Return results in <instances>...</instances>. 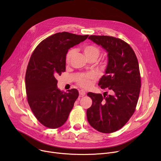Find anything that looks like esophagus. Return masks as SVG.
<instances>
[{"instance_id": "1", "label": "esophagus", "mask_w": 161, "mask_h": 161, "mask_svg": "<svg viewBox=\"0 0 161 161\" xmlns=\"http://www.w3.org/2000/svg\"><path fill=\"white\" fill-rule=\"evenodd\" d=\"M79 94H80V97H83L85 95V92L83 90H79Z\"/></svg>"}]
</instances>
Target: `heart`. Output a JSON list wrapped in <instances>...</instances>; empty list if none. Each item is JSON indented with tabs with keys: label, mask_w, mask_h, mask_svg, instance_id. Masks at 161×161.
<instances>
[{
	"label": "heart",
	"mask_w": 161,
	"mask_h": 161,
	"mask_svg": "<svg viewBox=\"0 0 161 161\" xmlns=\"http://www.w3.org/2000/svg\"><path fill=\"white\" fill-rule=\"evenodd\" d=\"M83 52L85 53V57L87 59L88 58H94L96 60L98 58L99 55V50L94 47V46L88 45L86 46L83 48ZM73 53V50H71L69 51L66 55V60L68 62L69 60L71 57L72 56ZM94 78V75L92 74H88L86 75H82L80 77L78 80L79 84L84 88H88L91 85L92 81L91 80Z\"/></svg>",
	"instance_id": "obj_1"
}]
</instances>
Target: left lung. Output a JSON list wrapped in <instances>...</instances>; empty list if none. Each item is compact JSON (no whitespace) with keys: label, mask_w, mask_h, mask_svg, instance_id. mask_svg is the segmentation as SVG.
Returning a JSON list of instances; mask_svg holds the SVG:
<instances>
[{"label":"left lung","mask_w":161,"mask_h":161,"mask_svg":"<svg viewBox=\"0 0 161 161\" xmlns=\"http://www.w3.org/2000/svg\"><path fill=\"white\" fill-rule=\"evenodd\" d=\"M88 39L108 53L105 75L98 85L111 90L112 94H87L92 99L86 110L87 120L97 130L111 133L121 129L135 111L141 88L139 64L132 48L120 39L108 36H90Z\"/></svg>","instance_id":"left-lung-1"}]
</instances>
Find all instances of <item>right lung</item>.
I'll return each instance as SVG.
<instances>
[{"label":"right lung","instance_id":"1","mask_svg":"<svg viewBox=\"0 0 161 161\" xmlns=\"http://www.w3.org/2000/svg\"><path fill=\"white\" fill-rule=\"evenodd\" d=\"M88 36L67 32L55 34L41 41L31 55L25 75L27 101L36 119L45 127L63 125L78 97L75 88L67 92L58 89L55 77L65 71L68 50Z\"/></svg>","mask_w":161,"mask_h":161}]
</instances>
